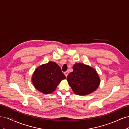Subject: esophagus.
Returning <instances> with one entry per match:
<instances>
[{
	"mask_svg": "<svg viewBox=\"0 0 129 129\" xmlns=\"http://www.w3.org/2000/svg\"><path fill=\"white\" fill-rule=\"evenodd\" d=\"M64 73V74H65L66 76L67 77V76H68V74H69V72H68V71H66V72H65Z\"/></svg>",
	"mask_w": 129,
	"mask_h": 129,
	"instance_id": "1",
	"label": "esophagus"
}]
</instances>
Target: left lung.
<instances>
[{"label":"left lung","mask_w":129,"mask_h":129,"mask_svg":"<svg viewBox=\"0 0 129 129\" xmlns=\"http://www.w3.org/2000/svg\"><path fill=\"white\" fill-rule=\"evenodd\" d=\"M73 70L68 75L67 80L74 93L79 95H86L98 88L100 80L94 69L78 63L74 65Z\"/></svg>","instance_id":"left-lung-1"}]
</instances>
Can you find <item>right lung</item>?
<instances>
[{"label":"right lung","instance_id":"right-lung-1","mask_svg":"<svg viewBox=\"0 0 129 129\" xmlns=\"http://www.w3.org/2000/svg\"><path fill=\"white\" fill-rule=\"evenodd\" d=\"M66 78L60 66L50 61L41 65L35 71L32 76V82L39 91L48 94L55 90L61 80Z\"/></svg>","mask_w":129,"mask_h":129}]
</instances>
